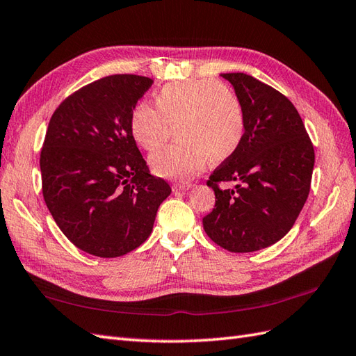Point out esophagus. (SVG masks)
<instances>
[{"mask_svg": "<svg viewBox=\"0 0 356 356\" xmlns=\"http://www.w3.org/2000/svg\"><path fill=\"white\" fill-rule=\"evenodd\" d=\"M193 185L188 184V181H177V184L172 185V191L175 193H181V191H188L189 188H191Z\"/></svg>", "mask_w": 356, "mask_h": 356, "instance_id": "1", "label": "esophagus"}]
</instances>
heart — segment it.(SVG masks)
I'll return each instance as SVG.
<instances>
[{"label": "heart", "instance_id": "b5f03b06", "mask_svg": "<svg viewBox=\"0 0 356 356\" xmlns=\"http://www.w3.org/2000/svg\"><path fill=\"white\" fill-rule=\"evenodd\" d=\"M156 109L139 102L130 115L131 136L147 152L159 150L176 129L179 143L154 153L150 167L156 176L186 180L208 159L230 158L245 135V112L235 90L213 79L163 86L156 94Z\"/></svg>", "mask_w": 356, "mask_h": 356}]
</instances>
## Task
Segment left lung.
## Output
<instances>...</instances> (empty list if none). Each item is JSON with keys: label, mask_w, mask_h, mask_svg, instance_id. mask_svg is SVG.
Here are the masks:
<instances>
[{"label": "left lung", "mask_w": 356, "mask_h": 356, "mask_svg": "<svg viewBox=\"0 0 356 356\" xmlns=\"http://www.w3.org/2000/svg\"><path fill=\"white\" fill-rule=\"evenodd\" d=\"M245 112L238 150L212 172L216 206L203 218L204 232L222 249L256 252L284 238L307 202L314 145L299 112L279 90L244 72H226ZM221 181H235L232 190Z\"/></svg>", "instance_id": "1"}]
</instances>
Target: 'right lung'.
<instances>
[{
	"label": "right lung",
	"mask_w": 356,
	"mask_h": 356,
	"mask_svg": "<svg viewBox=\"0 0 356 356\" xmlns=\"http://www.w3.org/2000/svg\"><path fill=\"white\" fill-rule=\"evenodd\" d=\"M150 77L115 74L66 97L40 150L42 194L63 235L89 254L117 258L150 236L171 193L150 175L130 131V115Z\"/></svg>",
	"instance_id": "1"
}]
</instances>
